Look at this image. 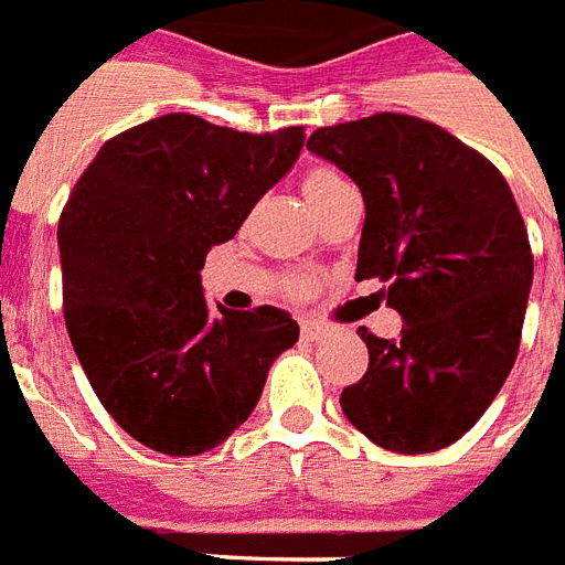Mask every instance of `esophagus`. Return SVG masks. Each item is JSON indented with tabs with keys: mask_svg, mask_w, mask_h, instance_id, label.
<instances>
[{
	"mask_svg": "<svg viewBox=\"0 0 565 565\" xmlns=\"http://www.w3.org/2000/svg\"><path fill=\"white\" fill-rule=\"evenodd\" d=\"M300 333H303V339H309V342H318V339L328 333V324H321L316 318H303V321H300Z\"/></svg>",
	"mask_w": 565,
	"mask_h": 565,
	"instance_id": "34e87169",
	"label": "esophagus"
}]
</instances>
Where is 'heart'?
<instances>
[{
  "instance_id": "b5f03b06",
  "label": "heart",
  "mask_w": 565,
  "mask_h": 565,
  "mask_svg": "<svg viewBox=\"0 0 565 565\" xmlns=\"http://www.w3.org/2000/svg\"><path fill=\"white\" fill-rule=\"evenodd\" d=\"M348 181L339 172H333V169H309L307 178H303V196H307L309 205H316L318 199H324L328 193H333L337 186H345ZM295 286H300V282H295Z\"/></svg>"
}]
</instances>
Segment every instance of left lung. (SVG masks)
Returning a JSON list of instances; mask_svg holds the SVG:
<instances>
[{"label":"left lung","mask_w":565,"mask_h":565,"mask_svg":"<svg viewBox=\"0 0 565 565\" xmlns=\"http://www.w3.org/2000/svg\"><path fill=\"white\" fill-rule=\"evenodd\" d=\"M307 148L363 193L354 279L387 282L398 339L358 330L366 375L339 405L372 444L419 456L473 428L515 363L533 256L494 163L444 127L379 113L318 127Z\"/></svg>","instance_id":"8db88e82"}]
</instances>
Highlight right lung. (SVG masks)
Listing matches in <instances>:
<instances>
[{"instance_id":"right-lung-1","label":"right lung","mask_w":565,"mask_h":565,"mask_svg":"<svg viewBox=\"0 0 565 565\" xmlns=\"http://www.w3.org/2000/svg\"><path fill=\"white\" fill-rule=\"evenodd\" d=\"M303 127L241 134L151 118L104 142L58 220L65 324L88 384L130 438L199 456L235 431L298 342L286 309H211L199 270L295 167Z\"/></svg>"}]
</instances>
